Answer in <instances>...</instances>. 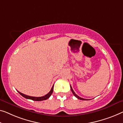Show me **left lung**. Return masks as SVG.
Masks as SVG:
<instances>
[{
    "mask_svg": "<svg viewBox=\"0 0 123 123\" xmlns=\"http://www.w3.org/2000/svg\"><path fill=\"white\" fill-rule=\"evenodd\" d=\"M70 87H71V91H72V92L73 93V95H74V96L76 97V98H77L78 99H80V100H88V99H84V98H81V97H80L79 96H77V95L76 93H75V92L74 91H73V89H72V87H71V86H70Z\"/></svg>",
    "mask_w": 123,
    "mask_h": 123,
    "instance_id": "obj_1",
    "label": "left lung"
}]
</instances>
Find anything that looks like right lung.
<instances>
[{"label":"right lung","instance_id":"right-lung-1","mask_svg":"<svg viewBox=\"0 0 123 123\" xmlns=\"http://www.w3.org/2000/svg\"><path fill=\"white\" fill-rule=\"evenodd\" d=\"M54 85H53L52 88H51V91L47 93V94H46L45 96H43V97H32V96H27V95H25L23 93H21V92H20L18 91V92L19 93V94L21 95L22 96L24 97V98H26V99H31L32 100H35V101H41V100H46L48 99L49 97L51 96V95L52 94V93L53 92V89H54Z\"/></svg>","mask_w":123,"mask_h":123}]
</instances>
